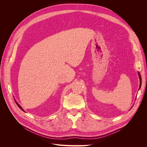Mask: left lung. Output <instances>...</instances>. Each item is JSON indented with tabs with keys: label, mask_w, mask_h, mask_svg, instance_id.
<instances>
[{
	"label": "left lung",
	"mask_w": 147,
	"mask_h": 147,
	"mask_svg": "<svg viewBox=\"0 0 147 147\" xmlns=\"http://www.w3.org/2000/svg\"><path fill=\"white\" fill-rule=\"evenodd\" d=\"M138 74H139V78H140V86H139V89L141 87V84H142V79H141V76H140V74L139 72H138Z\"/></svg>",
	"instance_id": "left-lung-1"
}]
</instances>
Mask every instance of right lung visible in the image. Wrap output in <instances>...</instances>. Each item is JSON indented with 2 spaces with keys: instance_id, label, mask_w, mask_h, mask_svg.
<instances>
[{
  "instance_id": "right-lung-1",
  "label": "right lung",
  "mask_w": 147,
  "mask_h": 147,
  "mask_svg": "<svg viewBox=\"0 0 147 147\" xmlns=\"http://www.w3.org/2000/svg\"><path fill=\"white\" fill-rule=\"evenodd\" d=\"M15 102H16V104H17V105L19 107H20V109L21 110H23V111H24V110H23V109H22V107H21V106H20V105H19L18 104V103H17V102H16V101H15Z\"/></svg>"
}]
</instances>
